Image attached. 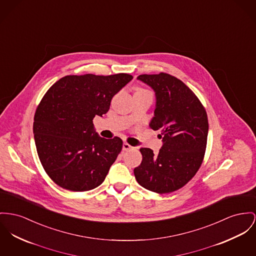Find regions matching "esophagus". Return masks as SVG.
<instances>
[{"instance_id": "34e87169", "label": "esophagus", "mask_w": 256, "mask_h": 256, "mask_svg": "<svg viewBox=\"0 0 256 256\" xmlns=\"http://www.w3.org/2000/svg\"><path fill=\"white\" fill-rule=\"evenodd\" d=\"M131 148H133V146H131L129 144H127V142H124L123 144V146H122V150H131Z\"/></svg>"}]
</instances>
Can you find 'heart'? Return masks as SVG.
<instances>
[{"label": "heart", "instance_id": "obj_1", "mask_svg": "<svg viewBox=\"0 0 256 256\" xmlns=\"http://www.w3.org/2000/svg\"><path fill=\"white\" fill-rule=\"evenodd\" d=\"M138 91H144V90H142V89H138ZM138 91H136V92H138Z\"/></svg>", "mask_w": 256, "mask_h": 256}]
</instances>
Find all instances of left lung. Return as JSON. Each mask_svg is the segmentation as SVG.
Returning <instances> with one entry per match:
<instances>
[{"label":"left lung","mask_w":256,"mask_h":256,"mask_svg":"<svg viewBox=\"0 0 256 256\" xmlns=\"http://www.w3.org/2000/svg\"><path fill=\"white\" fill-rule=\"evenodd\" d=\"M136 80L155 93L150 128L160 131L158 154L140 148L142 160L134 169L136 182L156 193H170L186 186L199 170L208 132V116L199 99L182 80L168 74H140Z\"/></svg>","instance_id":"obj_1"}]
</instances>
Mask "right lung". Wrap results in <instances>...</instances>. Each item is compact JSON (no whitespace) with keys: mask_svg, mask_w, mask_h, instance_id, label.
<instances>
[{"mask_svg":"<svg viewBox=\"0 0 256 256\" xmlns=\"http://www.w3.org/2000/svg\"><path fill=\"white\" fill-rule=\"evenodd\" d=\"M133 80L128 74L67 76L48 89L34 114V144L52 180L70 191H88L104 180L122 150L118 136L104 138L93 118Z\"/></svg>","mask_w":256,"mask_h":256,"instance_id":"obj_1","label":"right lung"}]
</instances>
